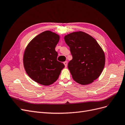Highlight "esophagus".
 Here are the masks:
<instances>
[{"label":"esophagus","instance_id":"34e87169","mask_svg":"<svg viewBox=\"0 0 125 125\" xmlns=\"http://www.w3.org/2000/svg\"><path fill=\"white\" fill-rule=\"evenodd\" d=\"M63 63H64V65H65V67H66L67 66V61H65Z\"/></svg>","mask_w":125,"mask_h":125}]
</instances>
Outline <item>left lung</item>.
Instances as JSON below:
<instances>
[{
	"label": "left lung",
	"mask_w": 125,
	"mask_h": 125,
	"mask_svg": "<svg viewBox=\"0 0 125 125\" xmlns=\"http://www.w3.org/2000/svg\"><path fill=\"white\" fill-rule=\"evenodd\" d=\"M64 40L73 57L68 63L72 77L83 85L91 83L99 77L105 65L101 47L94 38L81 31L66 35Z\"/></svg>",
	"instance_id": "left-lung-1"
}]
</instances>
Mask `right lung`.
Masks as SVG:
<instances>
[{"label": "right lung", "mask_w": 125, "mask_h": 125, "mask_svg": "<svg viewBox=\"0 0 125 125\" xmlns=\"http://www.w3.org/2000/svg\"><path fill=\"white\" fill-rule=\"evenodd\" d=\"M60 36L49 31L36 36L26 47L23 56L25 71L35 82L49 86L57 80L65 65L57 60L55 48Z\"/></svg>", "instance_id": "1"}]
</instances>
